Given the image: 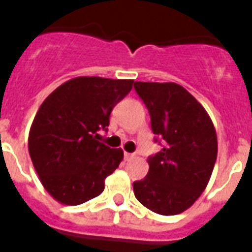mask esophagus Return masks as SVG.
<instances>
[{
  "mask_svg": "<svg viewBox=\"0 0 252 252\" xmlns=\"http://www.w3.org/2000/svg\"><path fill=\"white\" fill-rule=\"evenodd\" d=\"M133 157H135L133 154H129V153L124 154V158H126V160H129V159H132V158H133Z\"/></svg>",
  "mask_w": 252,
  "mask_h": 252,
  "instance_id": "obj_1",
  "label": "esophagus"
}]
</instances>
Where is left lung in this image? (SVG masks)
<instances>
[{
  "mask_svg": "<svg viewBox=\"0 0 252 252\" xmlns=\"http://www.w3.org/2000/svg\"><path fill=\"white\" fill-rule=\"evenodd\" d=\"M151 116L154 135L164 146L147 159V177L133 182L137 201L163 216L186 211L211 180L217 158V135L204 106L174 82H135Z\"/></svg>",
  "mask_w": 252,
  "mask_h": 252,
  "instance_id": "8db88e82",
  "label": "left lung"
}]
</instances>
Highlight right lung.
Returning a JSON list of instances; mask_svg holds the SVG:
<instances>
[{
  "label": "right lung",
  "instance_id": "obj_1",
  "mask_svg": "<svg viewBox=\"0 0 252 252\" xmlns=\"http://www.w3.org/2000/svg\"><path fill=\"white\" fill-rule=\"evenodd\" d=\"M132 79L77 77L47 97L32 121L31 159L41 185L63 205H79L99 195L106 177L124 158L121 148L99 143L119 101L131 92Z\"/></svg>",
  "mask_w": 252,
  "mask_h": 252
}]
</instances>
